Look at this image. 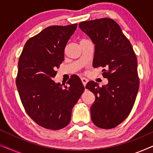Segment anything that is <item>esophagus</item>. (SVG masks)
Wrapping results in <instances>:
<instances>
[{
    "mask_svg": "<svg viewBox=\"0 0 153 153\" xmlns=\"http://www.w3.org/2000/svg\"><path fill=\"white\" fill-rule=\"evenodd\" d=\"M81 81H82L83 85L85 86V85H86L88 81V79H86V78H84V77H82V78H81Z\"/></svg>",
    "mask_w": 153,
    "mask_h": 153,
    "instance_id": "1",
    "label": "esophagus"
}]
</instances>
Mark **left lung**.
I'll return each mask as SVG.
<instances>
[{"label":"left lung","instance_id":"left-lung-1","mask_svg":"<svg viewBox=\"0 0 153 153\" xmlns=\"http://www.w3.org/2000/svg\"><path fill=\"white\" fill-rule=\"evenodd\" d=\"M79 28L95 45L93 68L102 67L108 84L95 81L86 84L95 96L91 107V119L102 129H112L129 116L139 87L137 59L128 39L111 19L81 22Z\"/></svg>","mask_w":153,"mask_h":153}]
</instances>
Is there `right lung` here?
Listing matches in <instances>:
<instances>
[{
    "label": "right lung",
    "mask_w": 153,
    "mask_h": 153,
    "mask_svg": "<svg viewBox=\"0 0 153 153\" xmlns=\"http://www.w3.org/2000/svg\"><path fill=\"white\" fill-rule=\"evenodd\" d=\"M76 27V24L47 27L26 42L19 60L16 84L21 101L28 116L46 129L66 127L72 108L84 91L77 76L65 86L52 79L64 60L65 48Z\"/></svg>",
    "instance_id": "right-lung-1"
}]
</instances>
